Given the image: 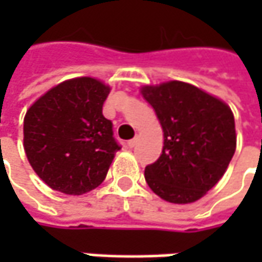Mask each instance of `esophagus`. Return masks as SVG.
<instances>
[{"label":"esophagus","instance_id":"esophagus-1","mask_svg":"<svg viewBox=\"0 0 262 262\" xmlns=\"http://www.w3.org/2000/svg\"><path fill=\"white\" fill-rule=\"evenodd\" d=\"M137 141H138V138H133V140H129L126 144H128V147H129V148H133V147L137 146Z\"/></svg>","mask_w":262,"mask_h":262}]
</instances>
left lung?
Masks as SVG:
<instances>
[{"label":"left lung","instance_id":"left-lung-1","mask_svg":"<svg viewBox=\"0 0 262 262\" xmlns=\"http://www.w3.org/2000/svg\"><path fill=\"white\" fill-rule=\"evenodd\" d=\"M163 128V150L144 176L165 201L188 204L206 195L225 175L236 150L230 107L184 81L141 87Z\"/></svg>","mask_w":262,"mask_h":262}]
</instances>
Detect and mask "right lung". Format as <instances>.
Wrapping results in <instances>:
<instances>
[{
    "label": "right lung",
    "mask_w": 262,
    "mask_h": 262,
    "mask_svg": "<svg viewBox=\"0 0 262 262\" xmlns=\"http://www.w3.org/2000/svg\"><path fill=\"white\" fill-rule=\"evenodd\" d=\"M111 87L92 77L59 83L29 107L23 125L26 156L52 189L81 195L105 181L121 148L102 114Z\"/></svg>",
    "instance_id": "add662e5"
}]
</instances>
